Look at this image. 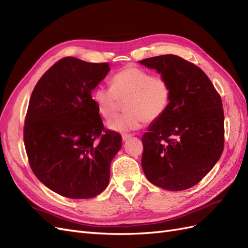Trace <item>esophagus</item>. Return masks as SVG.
<instances>
[{"instance_id": "34e87169", "label": "esophagus", "mask_w": 248, "mask_h": 248, "mask_svg": "<svg viewBox=\"0 0 248 248\" xmlns=\"http://www.w3.org/2000/svg\"><path fill=\"white\" fill-rule=\"evenodd\" d=\"M130 138H132V134H123L122 136V140L125 141L127 140H129Z\"/></svg>"}]
</instances>
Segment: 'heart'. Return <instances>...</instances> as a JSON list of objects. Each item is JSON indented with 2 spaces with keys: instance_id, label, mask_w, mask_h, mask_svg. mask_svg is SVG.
I'll use <instances>...</instances> for the list:
<instances>
[{
  "instance_id": "b5f03b06",
  "label": "heart",
  "mask_w": 248,
  "mask_h": 248,
  "mask_svg": "<svg viewBox=\"0 0 248 248\" xmlns=\"http://www.w3.org/2000/svg\"><path fill=\"white\" fill-rule=\"evenodd\" d=\"M171 91L169 81L162 77L136 66H128L110 79V88L97 86L92 99L99 115L109 119L121 103L126 101V114L116 116L107 123L115 132L125 133L140 128L142 122L158 120L169 108Z\"/></svg>"
}]
</instances>
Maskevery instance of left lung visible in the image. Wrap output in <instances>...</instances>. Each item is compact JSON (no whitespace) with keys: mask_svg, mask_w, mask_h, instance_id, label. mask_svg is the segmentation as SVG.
Segmentation results:
<instances>
[{"mask_svg":"<svg viewBox=\"0 0 248 248\" xmlns=\"http://www.w3.org/2000/svg\"><path fill=\"white\" fill-rule=\"evenodd\" d=\"M170 87L166 112L141 138V168L152 184L170 191L198 184L219 160L224 145L222 102L206 73L175 55L139 61Z\"/></svg>","mask_w":248,"mask_h":248,"instance_id":"left-lung-1","label":"left lung"}]
</instances>
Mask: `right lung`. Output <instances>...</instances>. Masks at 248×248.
<instances>
[{"label": "right lung", "instance_id": "obj_1", "mask_svg": "<svg viewBox=\"0 0 248 248\" xmlns=\"http://www.w3.org/2000/svg\"><path fill=\"white\" fill-rule=\"evenodd\" d=\"M109 70L108 63L66 57L32 92L24 127L27 155L35 176L60 196L91 199L108 185L122 137L104 129L92 91Z\"/></svg>", "mask_w": 248, "mask_h": 248}]
</instances>
